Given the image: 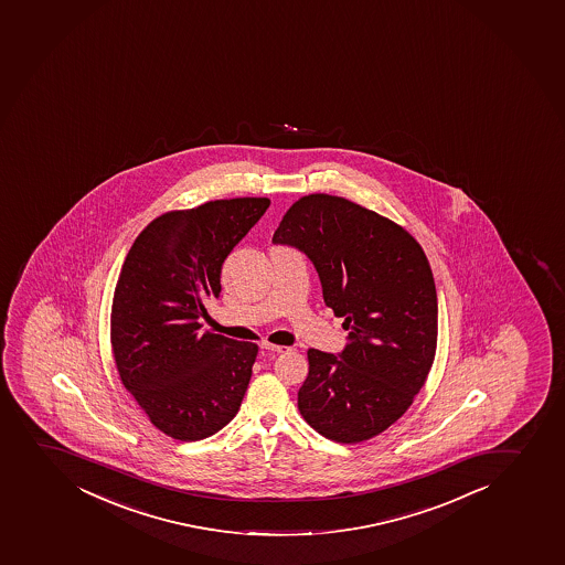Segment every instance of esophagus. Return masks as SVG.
<instances>
[{
	"label": "esophagus",
	"instance_id": "obj_1",
	"mask_svg": "<svg viewBox=\"0 0 565 565\" xmlns=\"http://www.w3.org/2000/svg\"><path fill=\"white\" fill-rule=\"evenodd\" d=\"M262 349L265 352H270V354H281V352H287V347H278V344L263 343Z\"/></svg>",
	"mask_w": 565,
	"mask_h": 565
}]
</instances>
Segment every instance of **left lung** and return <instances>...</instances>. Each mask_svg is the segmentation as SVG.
<instances>
[{"mask_svg": "<svg viewBox=\"0 0 565 565\" xmlns=\"http://www.w3.org/2000/svg\"><path fill=\"white\" fill-rule=\"evenodd\" d=\"M273 243L308 256L324 303L349 332L339 354L308 350L300 414L332 441L379 436L412 406L436 355L437 292L425 252L395 222L330 194L292 204Z\"/></svg>", "mask_w": 565, "mask_h": 565, "instance_id": "8db88e82", "label": "left lung"}]
</instances>
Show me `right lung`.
Instances as JSON below:
<instances>
[{
	"label": "right lung",
	"instance_id": "obj_1",
	"mask_svg": "<svg viewBox=\"0 0 565 565\" xmlns=\"http://www.w3.org/2000/svg\"><path fill=\"white\" fill-rule=\"evenodd\" d=\"M268 199L170 211L135 238L118 276L111 344L124 387L151 425L180 441L213 436L237 415L257 344L204 332L222 265Z\"/></svg>",
	"mask_w": 565,
	"mask_h": 565
}]
</instances>
